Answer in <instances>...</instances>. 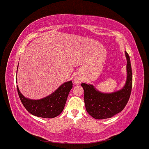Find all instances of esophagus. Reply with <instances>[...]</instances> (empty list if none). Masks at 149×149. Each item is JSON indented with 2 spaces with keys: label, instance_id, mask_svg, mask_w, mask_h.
<instances>
[{
  "label": "esophagus",
  "instance_id": "obj_1",
  "mask_svg": "<svg viewBox=\"0 0 149 149\" xmlns=\"http://www.w3.org/2000/svg\"><path fill=\"white\" fill-rule=\"evenodd\" d=\"M81 81V78L78 77V76H75L74 78V83H76V84H78V83H80Z\"/></svg>",
  "mask_w": 149,
  "mask_h": 149
}]
</instances>
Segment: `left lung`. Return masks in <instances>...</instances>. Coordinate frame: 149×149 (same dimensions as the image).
I'll return each mask as SVG.
<instances>
[{"instance_id":"left-lung-1","label":"left lung","mask_w":149,"mask_h":149,"mask_svg":"<svg viewBox=\"0 0 149 149\" xmlns=\"http://www.w3.org/2000/svg\"><path fill=\"white\" fill-rule=\"evenodd\" d=\"M127 57V81L123 88L112 93H102L97 91L93 85L82 83L84 90V102L88 113L97 120L113 117L123 110L130 99L132 88V71L130 58Z\"/></svg>"}]
</instances>
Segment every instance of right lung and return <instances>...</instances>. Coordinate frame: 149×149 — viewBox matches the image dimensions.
<instances>
[{"label": "right lung", "instance_id": "1", "mask_svg": "<svg viewBox=\"0 0 149 149\" xmlns=\"http://www.w3.org/2000/svg\"><path fill=\"white\" fill-rule=\"evenodd\" d=\"M72 86L71 81L64 83L54 93L40 100L26 98L19 92L17 86V89L21 102L29 113L43 118H54L63 111Z\"/></svg>", "mask_w": 149, "mask_h": 149}]
</instances>
